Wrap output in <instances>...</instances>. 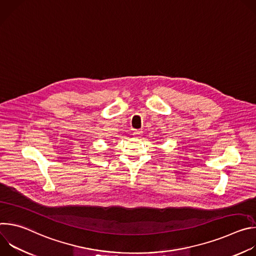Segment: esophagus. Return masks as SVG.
<instances>
[{
  "label": "esophagus",
  "mask_w": 256,
  "mask_h": 256,
  "mask_svg": "<svg viewBox=\"0 0 256 256\" xmlns=\"http://www.w3.org/2000/svg\"><path fill=\"white\" fill-rule=\"evenodd\" d=\"M142 130H134V132H132V134H134V136H140V134H142Z\"/></svg>",
  "instance_id": "1"
}]
</instances>
